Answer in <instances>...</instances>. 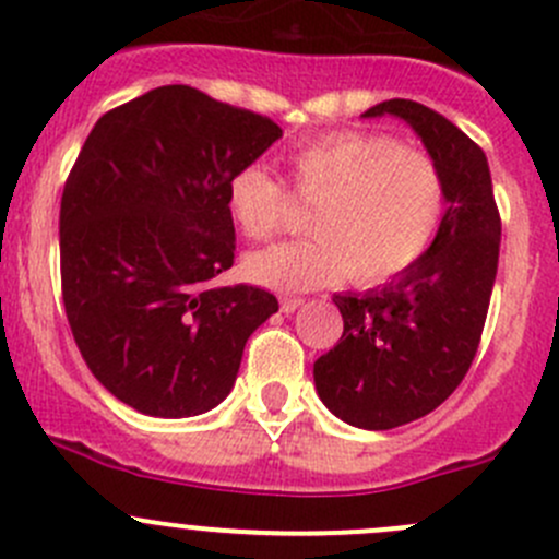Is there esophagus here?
Wrapping results in <instances>:
<instances>
[{"label":"esophagus","mask_w":559,"mask_h":559,"mask_svg":"<svg viewBox=\"0 0 559 559\" xmlns=\"http://www.w3.org/2000/svg\"><path fill=\"white\" fill-rule=\"evenodd\" d=\"M301 304H304V298H282L280 309H282V312H285V314H293L298 307H301Z\"/></svg>","instance_id":"1"}]
</instances>
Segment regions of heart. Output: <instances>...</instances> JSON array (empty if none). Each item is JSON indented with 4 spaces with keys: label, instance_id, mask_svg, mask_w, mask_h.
Returning a JSON list of instances; mask_svg holds the SVG:
<instances>
[{
    "label": "heart",
    "instance_id": "b5f03b06",
    "mask_svg": "<svg viewBox=\"0 0 559 559\" xmlns=\"http://www.w3.org/2000/svg\"><path fill=\"white\" fill-rule=\"evenodd\" d=\"M296 195L314 201L312 239L287 241L247 258L258 285L282 293L349 280L379 285L408 272L433 245L444 217V175L430 153L377 131H333L287 155ZM228 212L245 237L269 239L287 217L274 171L247 164L228 177Z\"/></svg>",
    "mask_w": 559,
    "mask_h": 559
}]
</instances>
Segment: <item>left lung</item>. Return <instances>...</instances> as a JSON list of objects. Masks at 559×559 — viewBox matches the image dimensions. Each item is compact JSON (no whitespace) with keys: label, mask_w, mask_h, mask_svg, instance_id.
I'll return each mask as SVG.
<instances>
[{"label":"left lung","mask_w":559,"mask_h":559,"mask_svg":"<svg viewBox=\"0 0 559 559\" xmlns=\"http://www.w3.org/2000/svg\"><path fill=\"white\" fill-rule=\"evenodd\" d=\"M393 115L414 129L444 175L447 210L430 250L401 277L336 293L344 333L314 364L320 401L347 425L390 430L444 404L468 373L490 307L500 215L487 155L444 115L388 99L364 118Z\"/></svg>","instance_id":"left-lung-1"}]
</instances>
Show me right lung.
Segmentation results:
<instances>
[{
    "instance_id": "obj_1",
    "label": "right lung",
    "mask_w": 559,
    "mask_h": 559,
    "mask_svg": "<svg viewBox=\"0 0 559 559\" xmlns=\"http://www.w3.org/2000/svg\"><path fill=\"white\" fill-rule=\"evenodd\" d=\"M282 136L263 115L160 85L96 120L61 195V293L91 373L151 417H195L237 382L277 298L215 287L237 237L228 177Z\"/></svg>"
}]
</instances>
